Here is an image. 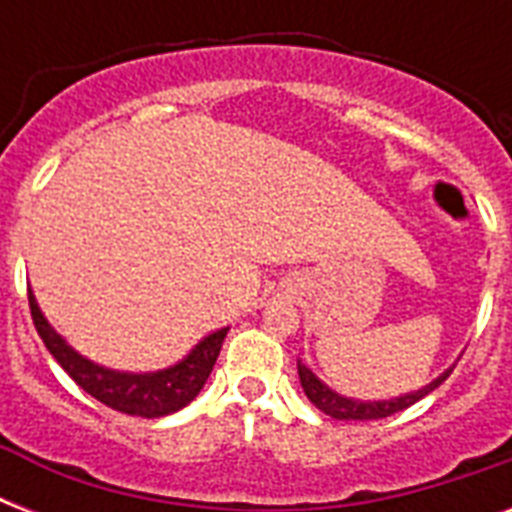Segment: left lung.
<instances>
[{"mask_svg": "<svg viewBox=\"0 0 512 512\" xmlns=\"http://www.w3.org/2000/svg\"><path fill=\"white\" fill-rule=\"evenodd\" d=\"M452 369L454 364L438 374L436 380L428 382L425 388L404 393V396L382 398V401H364V398H350L337 393V390H332L327 382L316 377L313 369H308V366L297 358V374H300V385H303L308 401H311L319 412L329 414V417H335V420H382V417H390V414L404 412V409H409L412 404H417L420 398L433 393V390L452 374Z\"/></svg>", "mask_w": 512, "mask_h": 512, "instance_id": "left-lung-1", "label": "left lung"}]
</instances>
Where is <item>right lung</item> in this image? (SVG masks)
<instances>
[{
    "label": "right lung",
    "mask_w": 512,
    "mask_h": 512,
    "mask_svg": "<svg viewBox=\"0 0 512 512\" xmlns=\"http://www.w3.org/2000/svg\"><path fill=\"white\" fill-rule=\"evenodd\" d=\"M28 305L34 316V327L44 340L52 358L68 372V377L87 390L100 404L111 406L116 412L132 414V417H164V414L180 412L204 388L212 366H215L228 327L217 329L212 335L201 337L177 364L156 369V372H119L103 364H95L79 350L71 348L63 337L55 332L50 321L44 319L42 308L36 303L34 292L28 289Z\"/></svg>",
    "instance_id": "obj_1"
}]
</instances>
